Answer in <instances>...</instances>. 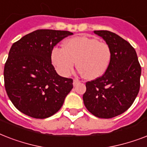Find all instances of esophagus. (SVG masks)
<instances>
[{"label":"esophagus","instance_id":"1","mask_svg":"<svg viewBox=\"0 0 147 147\" xmlns=\"http://www.w3.org/2000/svg\"><path fill=\"white\" fill-rule=\"evenodd\" d=\"M79 82H80V81L78 80V79H76V78H75L73 80V85L74 86H76V85H77V84H78Z\"/></svg>","mask_w":147,"mask_h":147}]
</instances>
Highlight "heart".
I'll return each instance as SVG.
<instances>
[{"mask_svg": "<svg viewBox=\"0 0 147 147\" xmlns=\"http://www.w3.org/2000/svg\"><path fill=\"white\" fill-rule=\"evenodd\" d=\"M111 57V51L106 42L88 36L68 39L63 48L55 47L51 53L52 62L59 75L69 76L77 62L79 72L90 80L105 74Z\"/></svg>", "mask_w": 147, "mask_h": 147, "instance_id": "heart-1", "label": "heart"}]
</instances>
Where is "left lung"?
Returning <instances> with one entry per match:
<instances>
[{
    "mask_svg": "<svg viewBox=\"0 0 147 147\" xmlns=\"http://www.w3.org/2000/svg\"><path fill=\"white\" fill-rule=\"evenodd\" d=\"M111 51L108 68L101 77L86 82L83 101L99 118H111L125 112L139 93L141 67L134 48L116 33L94 30Z\"/></svg>",
    "mask_w": 147,
    "mask_h": 147,
    "instance_id": "1",
    "label": "left lung"
}]
</instances>
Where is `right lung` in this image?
Segmentation results:
<instances>
[{"label": "right lung", "mask_w": 147, "mask_h": 147, "mask_svg": "<svg viewBox=\"0 0 147 147\" xmlns=\"http://www.w3.org/2000/svg\"><path fill=\"white\" fill-rule=\"evenodd\" d=\"M72 34L69 31L37 30L12 45L4 65V85L20 111L44 119L61 108L73 88V80L58 75L51 53L58 42Z\"/></svg>", "instance_id": "add662e5"}]
</instances>
